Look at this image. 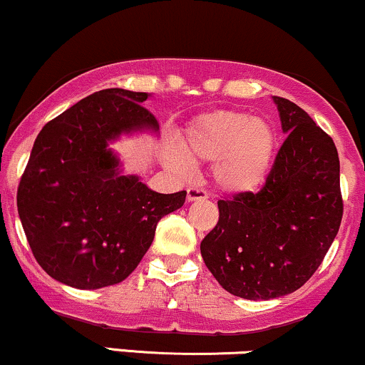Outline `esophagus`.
<instances>
[{"mask_svg":"<svg viewBox=\"0 0 365 365\" xmlns=\"http://www.w3.org/2000/svg\"><path fill=\"white\" fill-rule=\"evenodd\" d=\"M207 190L206 188H200L195 185H190L187 188V200H200V199H207Z\"/></svg>","mask_w":365,"mask_h":365,"instance_id":"esophagus-1","label":"esophagus"}]
</instances>
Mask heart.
Listing matches in <instances>:
<instances>
[{
    "label": "heart",
    "instance_id": "heart-1",
    "mask_svg": "<svg viewBox=\"0 0 365 365\" xmlns=\"http://www.w3.org/2000/svg\"><path fill=\"white\" fill-rule=\"evenodd\" d=\"M276 148V130L267 120L235 110H216L190 120L180 149L168 150L166 163L183 173L190 163L212 161L217 185L232 194H247L269 177Z\"/></svg>",
    "mask_w": 365,
    "mask_h": 365
}]
</instances>
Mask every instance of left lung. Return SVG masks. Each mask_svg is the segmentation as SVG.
<instances>
[{"label":"left lung","instance_id":"left-lung-1","mask_svg":"<svg viewBox=\"0 0 365 365\" xmlns=\"http://www.w3.org/2000/svg\"><path fill=\"white\" fill-rule=\"evenodd\" d=\"M287 139L259 192L217 200L220 220L200 242L217 283L232 295L269 300L316 273L343 216L340 158L302 108L274 96Z\"/></svg>","mask_w":365,"mask_h":365}]
</instances>
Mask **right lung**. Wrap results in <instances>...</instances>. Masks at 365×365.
Segmentation results:
<instances>
[{"label":"right lung","instance_id":"obj_1","mask_svg":"<svg viewBox=\"0 0 365 365\" xmlns=\"http://www.w3.org/2000/svg\"><path fill=\"white\" fill-rule=\"evenodd\" d=\"M145 92L104 89L48 121L16 190L25 237L51 278L96 290L123 282L153 244L163 216L185 190L158 194L120 177L108 142L130 130H158Z\"/></svg>","mask_w":365,"mask_h":365}]
</instances>
